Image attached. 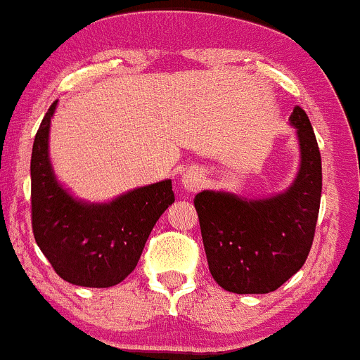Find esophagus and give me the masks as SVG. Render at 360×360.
<instances>
[{
  "instance_id": "34e87169",
  "label": "esophagus",
  "mask_w": 360,
  "mask_h": 360,
  "mask_svg": "<svg viewBox=\"0 0 360 360\" xmlns=\"http://www.w3.org/2000/svg\"><path fill=\"white\" fill-rule=\"evenodd\" d=\"M204 181H206V177H204L202 169L200 167H191V169L184 172L181 184H183V188L188 193H195V191H199L204 186Z\"/></svg>"
}]
</instances>
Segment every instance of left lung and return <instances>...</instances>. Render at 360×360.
Instances as JSON below:
<instances>
[{"label": "left lung", "mask_w": 360, "mask_h": 360, "mask_svg": "<svg viewBox=\"0 0 360 360\" xmlns=\"http://www.w3.org/2000/svg\"><path fill=\"white\" fill-rule=\"evenodd\" d=\"M290 120L297 129L300 169L288 190L268 199L204 190L193 200L210 271L226 291H275L304 266L312 247L321 156L307 113L297 106Z\"/></svg>", "instance_id": "8db88e82"}]
</instances>
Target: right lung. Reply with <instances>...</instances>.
<instances>
[{
    "label": "right lung",
    "instance_id": "obj_1",
    "mask_svg": "<svg viewBox=\"0 0 360 360\" xmlns=\"http://www.w3.org/2000/svg\"><path fill=\"white\" fill-rule=\"evenodd\" d=\"M55 110L56 101L44 115L33 142V236L63 281L85 288L115 286L134 270L158 218L176 200L172 181L134 188L112 202L74 199L56 181L49 161V126Z\"/></svg>",
    "mask_w": 360,
    "mask_h": 360
}]
</instances>
